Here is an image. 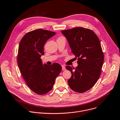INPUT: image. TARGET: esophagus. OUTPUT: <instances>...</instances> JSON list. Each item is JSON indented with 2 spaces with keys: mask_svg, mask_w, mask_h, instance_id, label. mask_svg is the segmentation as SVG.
<instances>
[{
  "mask_svg": "<svg viewBox=\"0 0 120 120\" xmlns=\"http://www.w3.org/2000/svg\"><path fill=\"white\" fill-rule=\"evenodd\" d=\"M62 70H66V68L63 66H62Z\"/></svg>",
  "mask_w": 120,
  "mask_h": 120,
  "instance_id": "34e87169",
  "label": "esophagus"
}]
</instances>
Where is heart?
<instances>
[{"label": "heart", "mask_w": 120, "mask_h": 120, "mask_svg": "<svg viewBox=\"0 0 120 120\" xmlns=\"http://www.w3.org/2000/svg\"><path fill=\"white\" fill-rule=\"evenodd\" d=\"M62 37H59V38H58V39H60V38H62Z\"/></svg>", "instance_id": "1"}]
</instances>
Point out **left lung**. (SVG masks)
<instances>
[{
	"mask_svg": "<svg viewBox=\"0 0 120 120\" xmlns=\"http://www.w3.org/2000/svg\"><path fill=\"white\" fill-rule=\"evenodd\" d=\"M71 49L78 58V66L66 67L72 74L68 80L70 87L78 93L92 88L99 78L104 62V55L100 40L91 30L83 27L61 31Z\"/></svg>",
	"mask_w": 120,
	"mask_h": 120,
	"instance_id": "8db88e82",
	"label": "left lung"
}]
</instances>
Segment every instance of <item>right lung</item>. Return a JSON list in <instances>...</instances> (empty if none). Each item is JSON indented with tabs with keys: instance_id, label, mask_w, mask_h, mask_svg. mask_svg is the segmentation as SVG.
Instances as JSON below:
<instances>
[{
	"instance_id": "1",
	"label": "right lung",
	"mask_w": 120,
	"mask_h": 120,
	"mask_svg": "<svg viewBox=\"0 0 120 120\" xmlns=\"http://www.w3.org/2000/svg\"><path fill=\"white\" fill-rule=\"evenodd\" d=\"M55 34V32L41 29L34 30L26 33L19 44L18 66L28 86L38 94H45L52 90L61 71L59 64H43L40 59L44 54L46 41Z\"/></svg>"
}]
</instances>
